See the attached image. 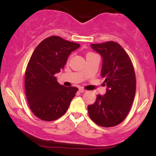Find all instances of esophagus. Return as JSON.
<instances>
[{
    "instance_id": "obj_1",
    "label": "esophagus",
    "mask_w": 156,
    "mask_h": 156,
    "mask_svg": "<svg viewBox=\"0 0 156 156\" xmlns=\"http://www.w3.org/2000/svg\"><path fill=\"white\" fill-rule=\"evenodd\" d=\"M78 91H79V92H80V93H84V92H87V91H86L85 89H81V88H80L79 89H78Z\"/></svg>"
}]
</instances>
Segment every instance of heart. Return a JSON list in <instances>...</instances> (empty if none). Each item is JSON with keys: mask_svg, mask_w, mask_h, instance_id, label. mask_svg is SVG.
<instances>
[{"mask_svg": "<svg viewBox=\"0 0 156 156\" xmlns=\"http://www.w3.org/2000/svg\"><path fill=\"white\" fill-rule=\"evenodd\" d=\"M90 53H87V55H88V54H90Z\"/></svg>", "mask_w": 156, "mask_h": 156, "instance_id": "obj_1", "label": "heart"}]
</instances>
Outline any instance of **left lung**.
Wrapping results in <instances>:
<instances>
[{"mask_svg": "<svg viewBox=\"0 0 156 156\" xmlns=\"http://www.w3.org/2000/svg\"><path fill=\"white\" fill-rule=\"evenodd\" d=\"M91 47L103 58L101 75L105 78L107 89L104 95L98 94L96 101L88 105L89 115L100 126H115L127 117L135 97L136 81L133 64L117 42L91 44Z\"/></svg>", "mask_w": 156, "mask_h": 156, "instance_id": "8db88e82", "label": "left lung"}]
</instances>
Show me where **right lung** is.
Here are the masks:
<instances>
[{
    "instance_id": "add662e5",
    "label": "right lung",
    "mask_w": 156,
    "mask_h": 156,
    "mask_svg": "<svg viewBox=\"0 0 156 156\" xmlns=\"http://www.w3.org/2000/svg\"><path fill=\"white\" fill-rule=\"evenodd\" d=\"M79 47L76 42L52 36L42 41L32 53L25 75V90L28 105L39 119L55 120L67 111L78 89L60 85L55 75Z\"/></svg>"
}]
</instances>
